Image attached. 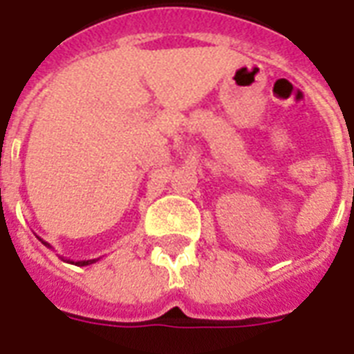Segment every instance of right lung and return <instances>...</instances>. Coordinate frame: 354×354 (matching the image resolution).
<instances>
[{
    "instance_id": "obj_1",
    "label": "right lung",
    "mask_w": 354,
    "mask_h": 354,
    "mask_svg": "<svg viewBox=\"0 0 354 354\" xmlns=\"http://www.w3.org/2000/svg\"><path fill=\"white\" fill-rule=\"evenodd\" d=\"M38 239H40V236H38ZM41 241V244H44V246H47V248H51V244H49V242H46L44 241V239H40ZM62 259V261H66V263H71V264H75V266H88V264H93V263H97V261H99V259H88V261H69V259H64V257H60Z\"/></svg>"
}]
</instances>
